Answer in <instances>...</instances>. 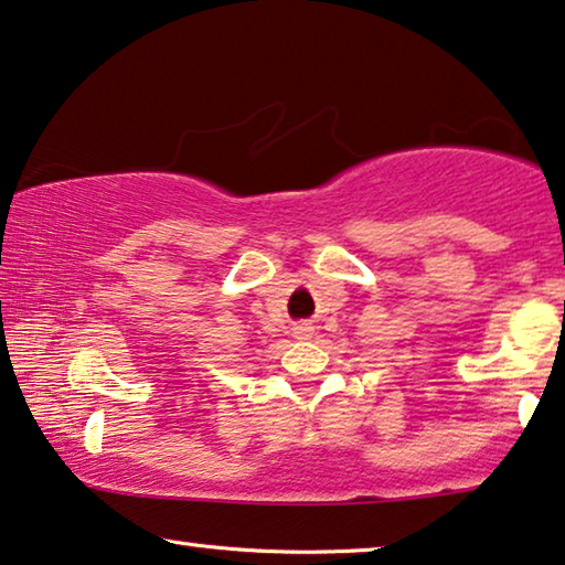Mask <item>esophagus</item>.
Listing matches in <instances>:
<instances>
[{"instance_id":"34e87169","label":"esophagus","mask_w":565,"mask_h":565,"mask_svg":"<svg viewBox=\"0 0 565 565\" xmlns=\"http://www.w3.org/2000/svg\"><path fill=\"white\" fill-rule=\"evenodd\" d=\"M311 334H315V327H311L309 322L294 324V337H297V340H309Z\"/></svg>"}]
</instances>
